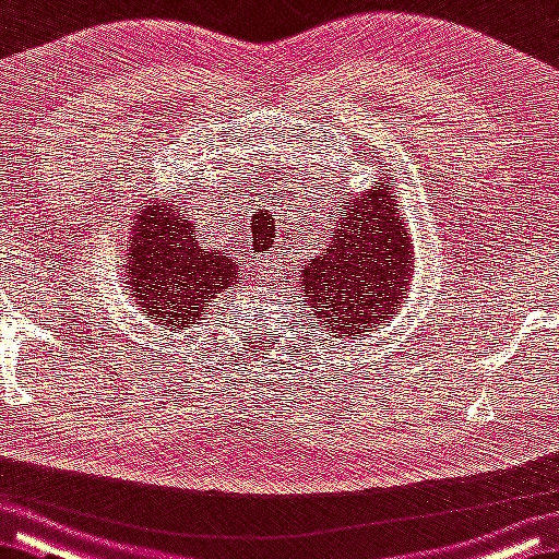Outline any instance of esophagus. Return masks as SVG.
Returning a JSON list of instances; mask_svg holds the SVG:
<instances>
[{
    "label": "esophagus",
    "mask_w": 559,
    "mask_h": 559,
    "mask_svg": "<svg viewBox=\"0 0 559 559\" xmlns=\"http://www.w3.org/2000/svg\"><path fill=\"white\" fill-rule=\"evenodd\" d=\"M281 269L283 265H281V258L276 253H265L261 261H258V271L263 273L265 281H278V276L283 273Z\"/></svg>",
    "instance_id": "34e87169"
}]
</instances>
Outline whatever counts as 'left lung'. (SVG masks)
<instances>
[{
	"instance_id": "left-lung-1",
	"label": "left lung",
	"mask_w": 559,
	"mask_h": 559,
	"mask_svg": "<svg viewBox=\"0 0 559 559\" xmlns=\"http://www.w3.org/2000/svg\"><path fill=\"white\" fill-rule=\"evenodd\" d=\"M304 263L306 316L311 326L321 323V336H364L377 323L386 326L414 276L412 233L394 211L391 186L377 182L348 200L329 246Z\"/></svg>"
}]
</instances>
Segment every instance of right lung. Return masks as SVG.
<instances>
[{
	"label": "right lung",
	"instance_id": "obj_1",
	"mask_svg": "<svg viewBox=\"0 0 559 559\" xmlns=\"http://www.w3.org/2000/svg\"><path fill=\"white\" fill-rule=\"evenodd\" d=\"M180 205H147L132 226L124 288L145 321L178 333L200 321L223 288L238 278L228 253L211 251Z\"/></svg>",
	"mask_w": 559,
	"mask_h": 559
}]
</instances>
